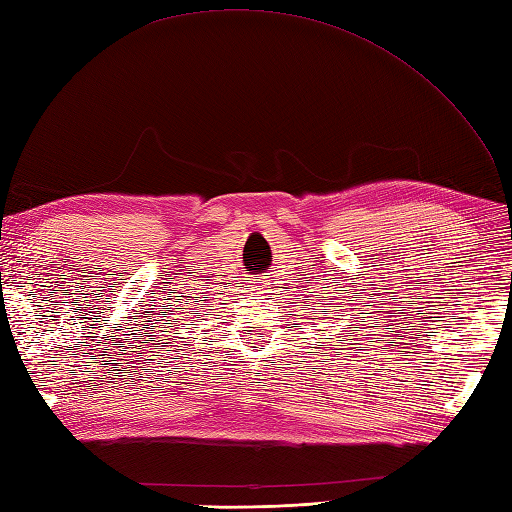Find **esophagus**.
Instances as JSON below:
<instances>
[{"label":"esophagus","mask_w":512,"mask_h":512,"mask_svg":"<svg viewBox=\"0 0 512 512\" xmlns=\"http://www.w3.org/2000/svg\"><path fill=\"white\" fill-rule=\"evenodd\" d=\"M262 288H266L264 282H255V290H262Z\"/></svg>","instance_id":"esophagus-1"}]
</instances>
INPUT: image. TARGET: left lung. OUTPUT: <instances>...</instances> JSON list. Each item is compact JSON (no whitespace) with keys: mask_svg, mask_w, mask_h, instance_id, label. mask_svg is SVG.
<instances>
[{"mask_svg":"<svg viewBox=\"0 0 512 512\" xmlns=\"http://www.w3.org/2000/svg\"><path fill=\"white\" fill-rule=\"evenodd\" d=\"M324 313H326V310H324Z\"/></svg>","mask_w":512,"mask_h":512,"instance_id":"left-lung-1","label":"left lung"}]
</instances>
